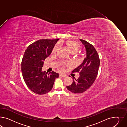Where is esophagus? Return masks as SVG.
<instances>
[{"mask_svg": "<svg viewBox=\"0 0 127 127\" xmlns=\"http://www.w3.org/2000/svg\"><path fill=\"white\" fill-rule=\"evenodd\" d=\"M60 76L61 77H63V78H64V77H66V75H65V74H60Z\"/></svg>", "mask_w": 127, "mask_h": 127, "instance_id": "1", "label": "esophagus"}]
</instances>
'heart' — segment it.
Listing matches in <instances>:
<instances>
[{"mask_svg": "<svg viewBox=\"0 0 127 127\" xmlns=\"http://www.w3.org/2000/svg\"><path fill=\"white\" fill-rule=\"evenodd\" d=\"M58 44L63 45L66 47L68 49L69 51L70 52V53L72 54L76 53L78 51V50L80 48V46L79 43H78L75 41L70 40L61 41L59 42ZM58 48V46L57 45H55L52 50V54H55L56 53V52L57 51ZM62 70V69L61 68V70Z\"/></svg>", "mask_w": 127, "mask_h": 127, "instance_id": "obj_1", "label": "heart"}]
</instances>
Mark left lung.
<instances>
[{
  "mask_svg": "<svg viewBox=\"0 0 127 127\" xmlns=\"http://www.w3.org/2000/svg\"><path fill=\"white\" fill-rule=\"evenodd\" d=\"M86 50V57L83 62L72 72H78L79 77L77 79L73 77L71 85L67 86V90L74 93L85 92L94 82L99 67L100 60L97 52L93 45L80 39Z\"/></svg>",
  "mask_w": 127,
  "mask_h": 127,
  "instance_id": "left-lung-1",
  "label": "left lung"
}]
</instances>
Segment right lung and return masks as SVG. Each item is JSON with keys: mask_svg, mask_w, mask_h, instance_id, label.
Returning a JSON list of instances; mask_svg holds the SVG:
<instances>
[{"mask_svg": "<svg viewBox=\"0 0 127 127\" xmlns=\"http://www.w3.org/2000/svg\"><path fill=\"white\" fill-rule=\"evenodd\" d=\"M59 39H42L28 46L22 61L21 70L23 79L32 92L39 94H46L51 90L58 73H48L42 71L44 61L52 53Z\"/></svg>", "mask_w": 127, "mask_h": 127, "instance_id": "add662e5", "label": "right lung"}]
</instances>
